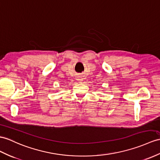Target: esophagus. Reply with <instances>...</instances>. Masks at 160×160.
Listing matches in <instances>:
<instances>
[{"mask_svg":"<svg viewBox=\"0 0 160 160\" xmlns=\"http://www.w3.org/2000/svg\"><path fill=\"white\" fill-rule=\"evenodd\" d=\"M79 80H80V81H82V79H79Z\"/></svg>","mask_w":160,"mask_h":160,"instance_id":"1","label":"esophagus"}]
</instances>
